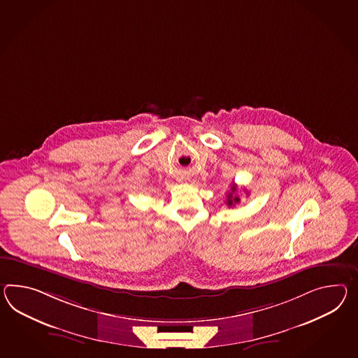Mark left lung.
I'll list each match as a JSON object with an SVG mask.
<instances>
[{
  "label": "left lung",
  "instance_id": "left-lung-1",
  "mask_svg": "<svg viewBox=\"0 0 358 358\" xmlns=\"http://www.w3.org/2000/svg\"><path fill=\"white\" fill-rule=\"evenodd\" d=\"M236 185H231V192H229V195H227V204L229 206V207H233L234 204H236V203H239L241 201V199H239V196L238 195H236Z\"/></svg>",
  "mask_w": 358,
  "mask_h": 358
}]
</instances>
